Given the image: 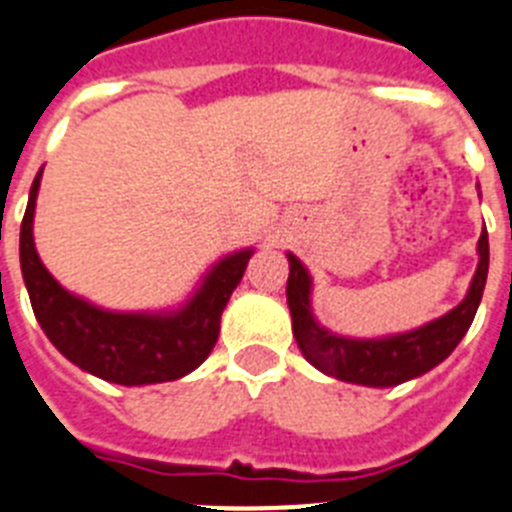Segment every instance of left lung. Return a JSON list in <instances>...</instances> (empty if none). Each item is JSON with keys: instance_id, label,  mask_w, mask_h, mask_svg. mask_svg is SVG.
Segmentation results:
<instances>
[{"instance_id": "8db88e82", "label": "left lung", "mask_w": 512, "mask_h": 512, "mask_svg": "<svg viewBox=\"0 0 512 512\" xmlns=\"http://www.w3.org/2000/svg\"><path fill=\"white\" fill-rule=\"evenodd\" d=\"M476 253H479V264H476L474 279H471L466 298L456 308L419 329L375 336V339H352V336L334 334L321 326L310 308L313 279L303 261L295 253H287V261H290L287 305L292 316V334L300 352L321 373L331 375L336 381L357 383V386L388 388L430 373L464 339L476 316V308L482 303L489 272L487 230L479 235Z\"/></svg>"}]
</instances>
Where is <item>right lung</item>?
Returning <instances> with one entry per match:
<instances>
[{
  "label": "right lung",
  "instance_id": "add662e5",
  "mask_svg": "<svg viewBox=\"0 0 512 512\" xmlns=\"http://www.w3.org/2000/svg\"><path fill=\"white\" fill-rule=\"evenodd\" d=\"M43 168L30 186L20 225V269L48 342L85 373L119 386L178 381L209 357L227 300L240 285L253 248L222 256L189 300L173 310H108L72 295L51 277L33 240Z\"/></svg>",
  "mask_w": 512,
  "mask_h": 512
}]
</instances>
